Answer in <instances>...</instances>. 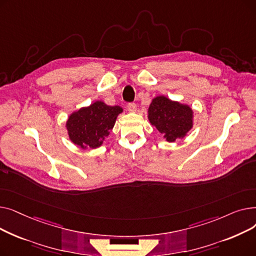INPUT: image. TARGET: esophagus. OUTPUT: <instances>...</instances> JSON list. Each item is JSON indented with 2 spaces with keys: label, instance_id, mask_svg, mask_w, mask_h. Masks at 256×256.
<instances>
[{
  "label": "esophagus",
  "instance_id": "obj_1",
  "mask_svg": "<svg viewBox=\"0 0 256 256\" xmlns=\"http://www.w3.org/2000/svg\"><path fill=\"white\" fill-rule=\"evenodd\" d=\"M126 108H128V110L130 112H135L136 109H137V106H136L135 102H130V104H128Z\"/></svg>",
  "mask_w": 256,
  "mask_h": 256
}]
</instances>
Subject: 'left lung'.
I'll list each match as a JSON object with an SVG mask.
<instances>
[{
  "instance_id": "obj_1",
  "label": "left lung",
  "mask_w": 256,
  "mask_h": 256,
  "mask_svg": "<svg viewBox=\"0 0 256 256\" xmlns=\"http://www.w3.org/2000/svg\"><path fill=\"white\" fill-rule=\"evenodd\" d=\"M148 119L168 142H174L182 139L192 128L193 110L188 104L160 96L148 108Z\"/></svg>"
}]
</instances>
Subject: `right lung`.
Masks as SVG:
<instances>
[{"mask_svg": "<svg viewBox=\"0 0 256 256\" xmlns=\"http://www.w3.org/2000/svg\"><path fill=\"white\" fill-rule=\"evenodd\" d=\"M122 111L121 106H108L102 100L80 108L66 121L70 139L83 150L98 148L109 136L117 116Z\"/></svg>", "mask_w": 256, "mask_h": 256, "instance_id": "obj_1", "label": "right lung"}]
</instances>
